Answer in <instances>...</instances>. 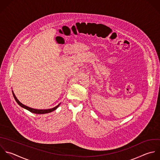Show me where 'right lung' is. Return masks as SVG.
I'll use <instances>...</instances> for the list:
<instances>
[{
    "label": "right lung",
    "mask_w": 160,
    "mask_h": 160,
    "mask_svg": "<svg viewBox=\"0 0 160 160\" xmlns=\"http://www.w3.org/2000/svg\"><path fill=\"white\" fill-rule=\"evenodd\" d=\"M12 93H13V97H14L15 101L17 102V103L20 107H22V108H25V109L28 110L29 112H32V113H36V114H45V113H50V112H52L55 110L59 107V105H60V104H58L57 106H56L55 107L52 108H50V109H47V110H38V109H34V108L28 107H27V106H26V105L22 104V103H20V102L18 101V100L17 98V97H15V94L13 93V92H12Z\"/></svg>",
    "instance_id": "1"
}]
</instances>
